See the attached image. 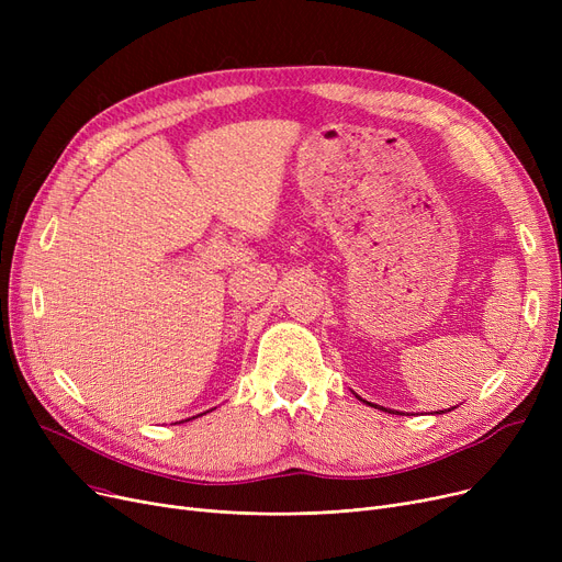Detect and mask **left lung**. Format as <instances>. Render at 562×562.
<instances>
[{"label": "left lung", "instance_id": "8db88e82", "mask_svg": "<svg viewBox=\"0 0 562 562\" xmlns=\"http://www.w3.org/2000/svg\"><path fill=\"white\" fill-rule=\"evenodd\" d=\"M358 398H360V396H358ZM360 401H362V403H367V405H371V407H378V405H373V403H369V401H364V398H360ZM378 409H382V412H390V415H394V409H387V407H378ZM451 409H453V407H449V409H439L437 415H445V412H451Z\"/></svg>", "mask_w": 562, "mask_h": 562}]
</instances>
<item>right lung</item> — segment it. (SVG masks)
I'll return each mask as SVG.
<instances>
[{
    "instance_id": "obj_1",
    "label": "right lung",
    "mask_w": 562,
    "mask_h": 562,
    "mask_svg": "<svg viewBox=\"0 0 562 562\" xmlns=\"http://www.w3.org/2000/svg\"><path fill=\"white\" fill-rule=\"evenodd\" d=\"M193 419H195V417H193Z\"/></svg>"
}]
</instances>
